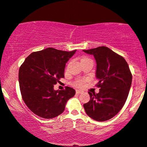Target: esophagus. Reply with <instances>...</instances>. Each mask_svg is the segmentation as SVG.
<instances>
[{"instance_id":"obj_1","label":"esophagus","mask_w":147,"mask_h":147,"mask_svg":"<svg viewBox=\"0 0 147 147\" xmlns=\"http://www.w3.org/2000/svg\"><path fill=\"white\" fill-rule=\"evenodd\" d=\"M82 92H83L82 91H80L79 90H76V93H77V94H81V93H82Z\"/></svg>"}]
</instances>
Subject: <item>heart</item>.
<instances>
[{
    "label": "heart",
    "mask_w": 147,
    "mask_h": 147,
    "mask_svg": "<svg viewBox=\"0 0 147 147\" xmlns=\"http://www.w3.org/2000/svg\"><path fill=\"white\" fill-rule=\"evenodd\" d=\"M83 59H88V58H87V57H84V58H83L82 60H83ZM85 82V80L84 79H76L75 81H74L73 85L75 87H81L84 85Z\"/></svg>",
    "instance_id": "b5f03b06"
}]
</instances>
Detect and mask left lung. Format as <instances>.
Masks as SVG:
<instances>
[{
    "label": "left lung",
    "instance_id": "1",
    "mask_svg": "<svg viewBox=\"0 0 147 147\" xmlns=\"http://www.w3.org/2000/svg\"><path fill=\"white\" fill-rule=\"evenodd\" d=\"M94 56L97 63L96 77L98 94L89 92L90 100L83 105L85 113L98 121H105L115 116L125 105L131 84L132 75L121 55L102 46L83 50Z\"/></svg>",
    "mask_w": 147,
    "mask_h": 147
}]
</instances>
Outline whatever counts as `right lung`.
<instances>
[{
  "label": "right lung",
  "mask_w": 147,
  "mask_h": 147,
  "mask_svg": "<svg viewBox=\"0 0 147 147\" xmlns=\"http://www.w3.org/2000/svg\"><path fill=\"white\" fill-rule=\"evenodd\" d=\"M75 51L49 47L32 52L22 63L19 70L20 92L24 103L35 115L54 118L64 112L67 100L75 96L71 87L54 90L53 85L64 77L65 65Z\"/></svg>",
  "instance_id": "1"
}]
</instances>
